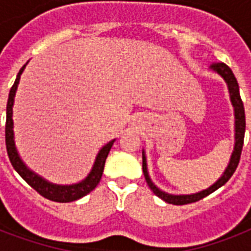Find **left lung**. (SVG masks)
Listing matches in <instances>:
<instances>
[{
	"instance_id": "obj_1",
	"label": "left lung",
	"mask_w": 251,
	"mask_h": 251,
	"mask_svg": "<svg viewBox=\"0 0 251 251\" xmlns=\"http://www.w3.org/2000/svg\"><path fill=\"white\" fill-rule=\"evenodd\" d=\"M211 69L216 72L218 74L224 78V80L228 84V90H229L230 95V101L234 106V117H236V143H234V151L232 153V157H230L229 165L224 172V175L220 177V178L216 181V182L210 186L206 190L201 191V193H197V194H190V195H171L167 194L164 191H161L160 189H157L155 185L152 183L151 178H150L149 172H147V165H146V156L145 152L142 153V157H143V175H145L146 182L150 186V189L153 191V194L157 195L159 198H161L164 202L171 203V204H176V206H181V204H187V203H194L198 202L201 199H203L207 195H210L211 193H214L215 190H218L219 187L223 186L224 183L228 182V179L233 176L234 171L237 169V165L240 163V157H241L242 152V146H244V137H245V109H244V102L241 100V96H240V90H238V83L236 76H234L233 72L230 70V68L228 65H226L224 62H214L211 65Z\"/></svg>"
}]
</instances>
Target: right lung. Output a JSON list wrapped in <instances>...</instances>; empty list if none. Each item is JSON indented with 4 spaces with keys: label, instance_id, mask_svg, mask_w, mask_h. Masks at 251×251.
Listing matches in <instances>:
<instances>
[{
    "label": "right lung",
    "instance_id": "obj_1",
    "mask_svg": "<svg viewBox=\"0 0 251 251\" xmlns=\"http://www.w3.org/2000/svg\"><path fill=\"white\" fill-rule=\"evenodd\" d=\"M25 65L22 66L17 75V79L14 82L13 87L10 88L9 99H7V105H6V125H5V141H6V150H7V155H9L10 163L13 165V168L19 173L22 178L25 179V182L28 183L29 186L32 187L33 190H36L41 197L53 201V202L58 203H68L76 201V199L82 198L84 195H87L90 191H92L95 187L98 186V183L101 179L102 172H104V165H105V160L108 153H109L112 146H113V141H110L109 143H106L100 151H99L95 164L92 167V171L90 172V175L87 176L86 178L79 183L75 185H66V186H61V185H53V183L45 181L37 175H35L33 172H31L28 168L23 164V161L21 160V157L18 155L17 149H15V143H14V133H13V104H14V96L17 92L18 83L21 79V74L25 70Z\"/></svg>",
    "mask_w": 251,
    "mask_h": 251
}]
</instances>
